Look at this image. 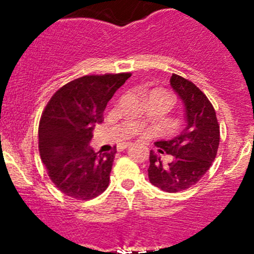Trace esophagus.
<instances>
[{
    "instance_id": "esophagus-1",
    "label": "esophagus",
    "mask_w": 254,
    "mask_h": 254,
    "mask_svg": "<svg viewBox=\"0 0 254 254\" xmlns=\"http://www.w3.org/2000/svg\"><path fill=\"white\" fill-rule=\"evenodd\" d=\"M129 146H131V142H124V143H122V145L118 146V150H120V151L125 150V148H127Z\"/></svg>"
}]
</instances>
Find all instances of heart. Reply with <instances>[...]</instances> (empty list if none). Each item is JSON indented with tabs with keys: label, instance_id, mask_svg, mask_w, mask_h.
I'll return each mask as SVG.
<instances>
[{
	"label": "heart",
	"instance_id": "heart-1",
	"mask_svg": "<svg viewBox=\"0 0 254 254\" xmlns=\"http://www.w3.org/2000/svg\"><path fill=\"white\" fill-rule=\"evenodd\" d=\"M153 92H155V91H153Z\"/></svg>",
	"mask_w": 254,
	"mask_h": 254
}]
</instances>
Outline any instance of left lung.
I'll list each match as a JSON object with an SVG mask.
<instances>
[{
  "label": "left lung",
  "mask_w": 254,
  "mask_h": 254,
  "mask_svg": "<svg viewBox=\"0 0 254 254\" xmlns=\"http://www.w3.org/2000/svg\"><path fill=\"white\" fill-rule=\"evenodd\" d=\"M171 86L184 104L186 127L175 139L156 142L158 152L172 156L162 163L160 156L150 151L148 179L167 193L186 190L198 183L215 160L220 142L216 113L207 97L193 82L173 73Z\"/></svg>",
  "instance_id": "1"
}]
</instances>
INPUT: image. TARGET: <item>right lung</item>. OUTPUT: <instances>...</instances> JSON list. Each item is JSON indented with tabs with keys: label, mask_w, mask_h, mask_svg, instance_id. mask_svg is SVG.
Segmentation results:
<instances>
[{
	"label": "right lung",
	"mask_w": 254,
	"mask_h": 254,
	"mask_svg": "<svg viewBox=\"0 0 254 254\" xmlns=\"http://www.w3.org/2000/svg\"><path fill=\"white\" fill-rule=\"evenodd\" d=\"M131 73L88 75L55 92L39 123V152L56 188L78 200H89L109 184L117 150L94 152L89 146L94 125L117 89Z\"/></svg>",
	"instance_id": "obj_1"
}]
</instances>
